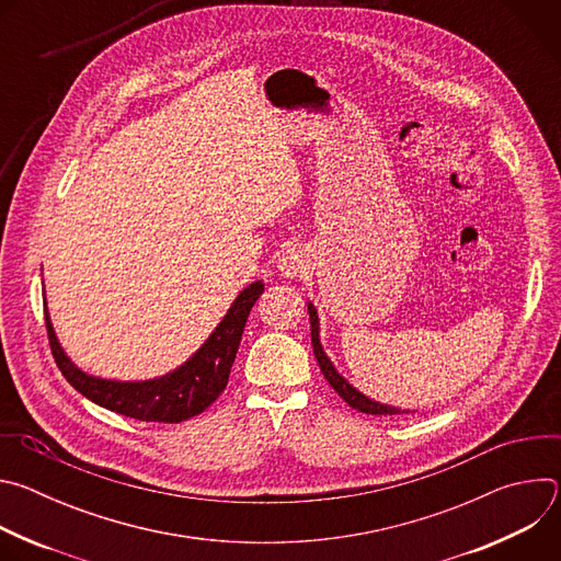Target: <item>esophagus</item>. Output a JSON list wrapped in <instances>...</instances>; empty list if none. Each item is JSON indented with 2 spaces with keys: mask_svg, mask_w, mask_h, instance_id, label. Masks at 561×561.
<instances>
[{
  "mask_svg": "<svg viewBox=\"0 0 561 561\" xmlns=\"http://www.w3.org/2000/svg\"><path fill=\"white\" fill-rule=\"evenodd\" d=\"M306 268H308V255L299 247H290L279 260V271L284 277H299L306 273Z\"/></svg>",
  "mask_w": 561,
  "mask_h": 561,
  "instance_id": "obj_1",
  "label": "esophagus"
}]
</instances>
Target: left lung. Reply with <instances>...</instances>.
Instances as JSON below:
<instances>
[{
	"mask_svg": "<svg viewBox=\"0 0 561 561\" xmlns=\"http://www.w3.org/2000/svg\"><path fill=\"white\" fill-rule=\"evenodd\" d=\"M308 314H310V342H312V353L317 357V364L319 368H322L327 381L335 388V392L344 399V402L359 411V413H366V415H402V413H415V411H402L397 407H388V404H381V402H375V399H370L368 394L359 392L353 383H348L346 377H342L335 368V364L331 362V357L327 355L322 342H319V314H317V308L308 301Z\"/></svg>",
	"mask_w": 561,
	"mask_h": 561,
	"instance_id": "obj_1",
	"label": "left lung"
}]
</instances>
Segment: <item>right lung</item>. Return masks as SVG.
<instances>
[{"label": "right lung", "mask_w": 561, "mask_h": 561, "mask_svg": "<svg viewBox=\"0 0 561 561\" xmlns=\"http://www.w3.org/2000/svg\"><path fill=\"white\" fill-rule=\"evenodd\" d=\"M262 293V282H253L251 286H247L234 297L217 329L193 353V357H188L182 366L162 377L119 381L95 377L84 373L82 368H77L64 353L53 331L48 308L44 306L50 351L68 383L98 407L139 422L178 424L204 413L226 388L249 312Z\"/></svg>", "instance_id": "1"}]
</instances>
